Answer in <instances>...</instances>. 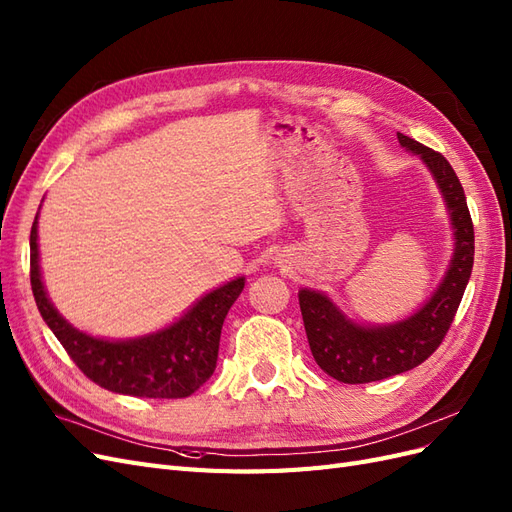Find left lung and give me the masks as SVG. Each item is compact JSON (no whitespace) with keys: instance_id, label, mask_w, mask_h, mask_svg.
Returning <instances> with one entry per match:
<instances>
[{"instance_id":"1","label":"left lung","mask_w":512,"mask_h":512,"mask_svg":"<svg viewBox=\"0 0 512 512\" xmlns=\"http://www.w3.org/2000/svg\"><path fill=\"white\" fill-rule=\"evenodd\" d=\"M399 143L421 156L451 211L455 254L436 294L414 316L389 327H361L316 290L303 288L299 305L309 348L322 371L339 382L365 384L401 374L427 361L451 329L474 265V224L466 194L442 153L399 134Z\"/></svg>"}]
</instances>
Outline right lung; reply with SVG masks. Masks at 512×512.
Returning <instances> with one entry per match:
<instances>
[{
	"mask_svg": "<svg viewBox=\"0 0 512 512\" xmlns=\"http://www.w3.org/2000/svg\"><path fill=\"white\" fill-rule=\"evenodd\" d=\"M29 277L44 322L83 374L106 391L151 397H190L215 371L222 324L245 280H232L209 292L188 314L153 335L130 342H106L74 329L46 297L38 267V215L29 235Z\"/></svg>",
	"mask_w": 512,
	"mask_h": 512,
	"instance_id": "right-lung-1",
	"label": "right lung"
}]
</instances>
